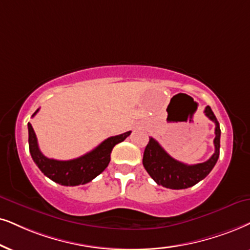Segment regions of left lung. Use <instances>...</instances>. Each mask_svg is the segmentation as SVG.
Instances as JSON below:
<instances>
[{"mask_svg": "<svg viewBox=\"0 0 250 250\" xmlns=\"http://www.w3.org/2000/svg\"><path fill=\"white\" fill-rule=\"evenodd\" d=\"M205 115L211 121L216 123L214 129V153L207 162L196 164V165H187L178 162L172 158L160 144L151 137L144 150L143 165L148 175L152 178L159 186L169 189H186L192 187L201 180H203L216 165L219 158L220 148V128L219 122L214 116L212 109L209 106L205 107Z\"/></svg>", "mask_w": 250, "mask_h": 250, "instance_id": "obj_1", "label": "left lung"}]
</instances>
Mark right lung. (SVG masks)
Instances as JSON below:
<instances>
[{"instance_id":"add662e5","label":"right lung","mask_w":250,"mask_h":250,"mask_svg":"<svg viewBox=\"0 0 250 250\" xmlns=\"http://www.w3.org/2000/svg\"><path fill=\"white\" fill-rule=\"evenodd\" d=\"M37 109L32 118L38 113ZM28 128V147L33 162L39 167L41 172L62 186H80L92 181L103 173L110 162V152L118 143H121L130 135L131 131L123 132L121 135L112 136L99 144L91 152L71 160L49 159L41 153L38 146V140L31 123H27Z\"/></svg>"}]
</instances>
